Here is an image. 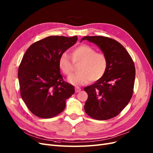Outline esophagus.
Returning a JSON list of instances; mask_svg holds the SVG:
<instances>
[{"instance_id": "esophagus-1", "label": "esophagus", "mask_w": 153, "mask_h": 153, "mask_svg": "<svg viewBox=\"0 0 153 153\" xmlns=\"http://www.w3.org/2000/svg\"><path fill=\"white\" fill-rule=\"evenodd\" d=\"M81 91V88L79 87H75V91L76 92H78Z\"/></svg>"}]
</instances>
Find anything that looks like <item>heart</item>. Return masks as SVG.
Masks as SVG:
<instances>
[{
  "label": "heart",
  "mask_w": 153,
  "mask_h": 153,
  "mask_svg": "<svg viewBox=\"0 0 153 153\" xmlns=\"http://www.w3.org/2000/svg\"><path fill=\"white\" fill-rule=\"evenodd\" d=\"M71 58L74 63H80L78 67V73L68 78V82L73 85H85L90 80L98 81L107 70L108 62L106 55L103 53H97L95 49L89 45H80L74 49L71 52ZM72 62L66 53H62L59 57V68L65 75L68 76L73 72Z\"/></svg>",
  "instance_id": "1"
}]
</instances>
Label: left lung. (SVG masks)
Segmentation results:
<instances>
[{
    "label": "left lung",
    "instance_id": "1",
    "mask_svg": "<svg viewBox=\"0 0 153 153\" xmlns=\"http://www.w3.org/2000/svg\"><path fill=\"white\" fill-rule=\"evenodd\" d=\"M96 45L108 59L104 76L84 91L88 98L84 105L87 115L97 120H107L117 115L130 101L135 78V68L130 55L123 46L103 36H84Z\"/></svg>",
    "mask_w": 153,
    "mask_h": 153
}]
</instances>
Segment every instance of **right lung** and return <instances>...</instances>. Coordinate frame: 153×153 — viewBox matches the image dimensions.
Listing matches in <instances>:
<instances>
[{
  "instance_id": "add662e5",
  "label": "right lung",
  "mask_w": 153,
  "mask_h": 153,
  "mask_svg": "<svg viewBox=\"0 0 153 153\" xmlns=\"http://www.w3.org/2000/svg\"><path fill=\"white\" fill-rule=\"evenodd\" d=\"M77 40V36H49L31 45L23 57L18 73L20 94L36 116L48 119L61 113L75 93L74 86L62 80L59 59Z\"/></svg>"
}]
</instances>
